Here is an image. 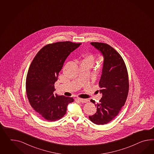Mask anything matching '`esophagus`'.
<instances>
[{
  "label": "esophagus",
  "mask_w": 154,
  "mask_h": 154,
  "mask_svg": "<svg viewBox=\"0 0 154 154\" xmlns=\"http://www.w3.org/2000/svg\"><path fill=\"white\" fill-rule=\"evenodd\" d=\"M77 100H78V101L82 102V103H86L88 102V100L87 99H83V98H77Z\"/></svg>",
  "instance_id": "1"
}]
</instances>
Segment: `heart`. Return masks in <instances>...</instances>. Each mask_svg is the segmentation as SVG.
Masks as SVG:
<instances>
[{"label":"heart","instance_id":"1","mask_svg":"<svg viewBox=\"0 0 154 154\" xmlns=\"http://www.w3.org/2000/svg\"><path fill=\"white\" fill-rule=\"evenodd\" d=\"M94 56L92 55V54H89V55H87V56L86 57L85 59L83 60L87 61V62H90L91 63L93 64L94 62Z\"/></svg>","mask_w":154,"mask_h":154}]
</instances>
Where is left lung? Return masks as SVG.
<instances>
[{"instance_id":"obj_1","label":"left lung","mask_w":154,"mask_h":154,"mask_svg":"<svg viewBox=\"0 0 154 154\" xmlns=\"http://www.w3.org/2000/svg\"><path fill=\"white\" fill-rule=\"evenodd\" d=\"M91 45L103 57V67L99 85L102 96L100 102L91 101L97 111L89 119L94 124H107L117 116L126 101L129 83L126 65L120 54L107 44L91 42Z\"/></svg>"}]
</instances>
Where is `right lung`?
Here are the masks:
<instances>
[{"mask_svg":"<svg viewBox=\"0 0 154 154\" xmlns=\"http://www.w3.org/2000/svg\"><path fill=\"white\" fill-rule=\"evenodd\" d=\"M81 43L60 42L43 47L34 57L28 72L26 92L30 105L49 121L60 120L66 113L73 98L54 94V83L64 62Z\"/></svg>","mask_w":154,"mask_h":154,"instance_id":"1","label":"right lung"}]
</instances>
